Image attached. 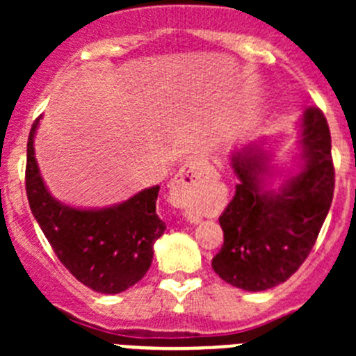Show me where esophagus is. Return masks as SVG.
Masks as SVG:
<instances>
[{
    "mask_svg": "<svg viewBox=\"0 0 356 356\" xmlns=\"http://www.w3.org/2000/svg\"><path fill=\"white\" fill-rule=\"evenodd\" d=\"M204 174H207V167H204V161L200 160V158H195V160L184 163V167L175 175L174 188H172V195H174L177 204L184 208L191 207L195 189L203 182Z\"/></svg>",
    "mask_w": 356,
    "mask_h": 356,
    "instance_id": "esophagus-1",
    "label": "esophagus"
}]
</instances>
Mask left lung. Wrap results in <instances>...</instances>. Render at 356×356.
<instances>
[{
	"mask_svg": "<svg viewBox=\"0 0 356 356\" xmlns=\"http://www.w3.org/2000/svg\"><path fill=\"white\" fill-rule=\"evenodd\" d=\"M300 165L279 189L264 143H251L231 155L238 175L236 195L218 222L224 246L211 260L215 274L245 291H265L291 275L307 260L334 195L331 132L317 106L300 122Z\"/></svg>",
	"mask_w": 356,
	"mask_h": 356,
	"instance_id": "8db88e82",
	"label": "left lung"
}]
</instances>
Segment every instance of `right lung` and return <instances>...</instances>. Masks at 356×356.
I'll list each match as a JSON object with an SVG mask.
<instances>
[{
    "label": "right lung",
    "instance_id": "obj_1",
    "mask_svg": "<svg viewBox=\"0 0 356 356\" xmlns=\"http://www.w3.org/2000/svg\"><path fill=\"white\" fill-rule=\"evenodd\" d=\"M27 141L25 189L29 207L58 260L96 293L117 294L141 281L153 260V245L167 225L156 215L160 186L105 208H75L53 198L39 172L34 138Z\"/></svg>",
    "mask_w": 356,
    "mask_h": 356
}]
</instances>
